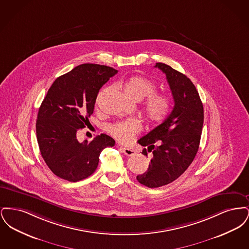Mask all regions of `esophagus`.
<instances>
[{
    "mask_svg": "<svg viewBox=\"0 0 249 249\" xmlns=\"http://www.w3.org/2000/svg\"><path fill=\"white\" fill-rule=\"evenodd\" d=\"M120 149L123 151L124 154L126 155V156H128V157H130V156L135 154V150H134L133 148H131V147H123V146H120Z\"/></svg>",
    "mask_w": 249,
    "mask_h": 249,
    "instance_id": "esophagus-1",
    "label": "esophagus"
}]
</instances>
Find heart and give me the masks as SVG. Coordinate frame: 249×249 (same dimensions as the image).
<instances>
[{
	"mask_svg": "<svg viewBox=\"0 0 249 249\" xmlns=\"http://www.w3.org/2000/svg\"><path fill=\"white\" fill-rule=\"evenodd\" d=\"M124 89L130 98L143 102V112L151 123H160L168 117L172 110V100L165 93L157 91V85L143 76H132L124 83ZM102 92L99 93V101ZM109 132L120 142H129L140 130L141 124L135 119L117 122L108 127Z\"/></svg>",
	"mask_w": 249,
	"mask_h": 249,
	"instance_id": "obj_1",
	"label": "heart"
}]
</instances>
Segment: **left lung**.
Here are the masks:
<instances>
[{
	"label": "left lung",
	"mask_w": 249,
	"mask_h": 249,
	"mask_svg": "<svg viewBox=\"0 0 249 249\" xmlns=\"http://www.w3.org/2000/svg\"><path fill=\"white\" fill-rule=\"evenodd\" d=\"M155 67L165 73L175 107L161 124L138 140L147 147L142 154L153 153L147 171L136 177L148 188L170 184L189 168L198 152L203 125L202 103L190 78L165 63L157 62Z\"/></svg>",
	"instance_id": "1"
}]
</instances>
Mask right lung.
I'll return each instance as SVG.
<instances>
[{
    "label": "right lung",
    "instance_id": "obj_1",
    "mask_svg": "<svg viewBox=\"0 0 249 249\" xmlns=\"http://www.w3.org/2000/svg\"><path fill=\"white\" fill-rule=\"evenodd\" d=\"M118 72L112 67L85 63L59 76L38 111L36 136L41 155L54 175L70 182L91 176L103 149L114 146L107 134L78 142L76 132L89 123L100 89Z\"/></svg>",
    "mask_w": 249,
    "mask_h": 249
}]
</instances>
